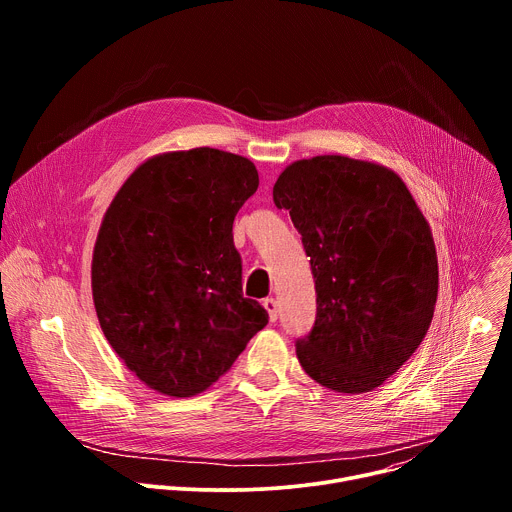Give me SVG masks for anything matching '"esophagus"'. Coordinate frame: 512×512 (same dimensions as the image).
Listing matches in <instances>:
<instances>
[{"label":"esophagus","instance_id":"obj_1","mask_svg":"<svg viewBox=\"0 0 512 512\" xmlns=\"http://www.w3.org/2000/svg\"><path fill=\"white\" fill-rule=\"evenodd\" d=\"M263 308L267 310V314H269V320H271V322H275V320H277V314H279L277 302H275L273 298H267V300H263Z\"/></svg>","mask_w":512,"mask_h":512}]
</instances>
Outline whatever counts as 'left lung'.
<instances>
[{
  "instance_id": "8db88e82",
  "label": "left lung",
  "mask_w": 512,
  "mask_h": 512,
  "mask_svg": "<svg viewBox=\"0 0 512 512\" xmlns=\"http://www.w3.org/2000/svg\"><path fill=\"white\" fill-rule=\"evenodd\" d=\"M316 281V322L298 340L302 369L348 395L381 387L425 338L437 255L423 212L391 168L340 154L289 164L273 186Z\"/></svg>"
}]
</instances>
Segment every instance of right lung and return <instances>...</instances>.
Listing matches in <instances>:
<instances>
[{"mask_svg":"<svg viewBox=\"0 0 512 512\" xmlns=\"http://www.w3.org/2000/svg\"><path fill=\"white\" fill-rule=\"evenodd\" d=\"M259 186L251 160L194 148L141 162L111 200L91 287L105 338L125 367L168 397L221 379L267 324L243 298L233 221Z\"/></svg>","mask_w":512,"mask_h":512,"instance_id":"1","label":"right lung"}]
</instances>
